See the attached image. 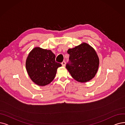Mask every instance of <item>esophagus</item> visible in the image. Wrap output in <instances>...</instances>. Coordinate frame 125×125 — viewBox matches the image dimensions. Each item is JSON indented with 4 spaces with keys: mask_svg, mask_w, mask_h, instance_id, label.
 Returning <instances> with one entry per match:
<instances>
[{
    "mask_svg": "<svg viewBox=\"0 0 125 125\" xmlns=\"http://www.w3.org/2000/svg\"><path fill=\"white\" fill-rule=\"evenodd\" d=\"M62 66L63 67H64V66H66V62H64V61L62 62Z\"/></svg>",
    "mask_w": 125,
    "mask_h": 125,
    "instance_id": "esophagus-1",
    "label": "esophagus"
}]
</instances>
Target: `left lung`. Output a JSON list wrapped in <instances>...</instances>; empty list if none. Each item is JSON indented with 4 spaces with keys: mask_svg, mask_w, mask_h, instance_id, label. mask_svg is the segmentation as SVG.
Masks as SVG:
<instances>
[{
    "mask_svg": "<svg viewBox=\"0 0 125 125\" xmlns=\"http://www.w3.org/2000/svg\"><path fill=\"white\" fill-rule=\"evenodd\" d=\"M70 63L66 68L72 77L80 83H86L94 77L99 67V60L95 50L89 44L83 42L67 51Z\"/></svg>",
    "mask_w": 125,
    "mask_h": 125,
    "instance_id": "8db88e82",
    "label": "left lung"
}]
</instances>
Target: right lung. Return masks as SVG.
Instances as JSON below:
<instances>
[{"label":"right lung","instance_id":"right-lung-1","mask_svg":"<svg viewBox=\"0 0 125 125\" xmlns=\"http://www.w3.org/2000/svg\"><path fill=\"white\" fill-rule=\"evenodd\" d=\"M62 64L55 62V55L51 51L35 47L29 53L26 67L32 81L40 86H44L52 82L58 68Z\"/></svg>","mask_w":125,"mask_h":125}]
</instances>
